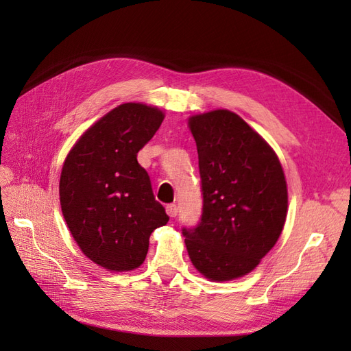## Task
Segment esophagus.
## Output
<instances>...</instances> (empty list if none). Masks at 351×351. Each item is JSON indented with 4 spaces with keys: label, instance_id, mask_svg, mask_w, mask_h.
Wrapping results in <instances>:
<instances>
[{
    "label": "esophagus",
    "instance_id": "34e87169",
    "mask_svg": "<svg viewBox=\"0 0 351 351\" xmlns=\"http://www.w3.org/2000/svg\"><path fill=\"white\" fill-rule=\"evenodd\" d=\"M165 210H167V214L171 217V218H174L176 215H177V205H174V204H168L167 206H165Z\"/></svg>",
    "mask_w": 351,
    "mask_h": 351
}]
</instances>
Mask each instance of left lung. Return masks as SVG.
I'll return each mask as SVG.
<instances>
[{
	"instance_id": "left-lung-1",
	"label": "left lung",
	"mask_w": 351,
	"mask_h": 351,
	"mask_svg": "<svg viewBox=\"0 0 351 351\" xmlns=\"http://www.w3.org/2000/svg\"><path fill=\"white\" fill-rule=\"evenodd\" d=\"M199 156L202 217L183 228L195 268L212 281L249 274L277 243L287 217V183L272 147L228 110L189 119Z\"/></svg>"
}]
</instances>
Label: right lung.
Segmentation results:
<instances>
[{"mask_svg":"<svg viewBox=\"0 0 351 351\" xmlns=\"http://www.w3.org/2000/svg\"><path fill=\"white\" fill-rule=\"evenodd\" d=\"M162 120L155 107L121 104L82 134L62 165V215L80 250L105 269L139 268L152 231L169 219L137 162Z\"/></svg>","mask_w":351,"mask_h":351,"instance_id":"obj_1","label":"right lung"}]
</instances>
